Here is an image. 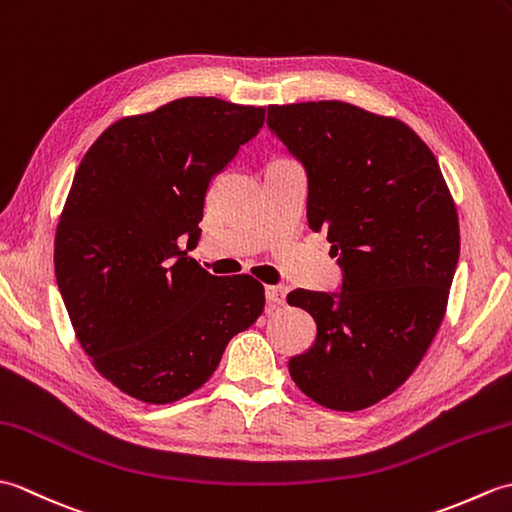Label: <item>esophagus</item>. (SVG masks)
Here are the masks:
<instances>
[{
  "label": "esophagus",
  "mask_w": 512,
  "mask_h": 512,
  "mask_svg": "<svg viewBox=\"0 0 512 512\" xmlns=\"http://www.w3.org/2000/svg\"><path fill=\"white\" fill-rule=\"evenodd\" d=\"M266 301L268 308L281 306L286 301V288L284 286H266Z\"/></svg>",
  "instance_id": "34e87169"
}]
</instances>
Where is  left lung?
<instances>
[{
	"label": "left lung",
	"instance_id": "8db88e82",
	"mask_svg": "<svg viewBox=\"0 0 512 512\" xmlns=\"http://www.w3.org/2000/svg\"><path fill=\"white\" fill-rule=\"evenodd\" d=\"M268 129L308 176V224L328 233L341 290H292L317 339L288 361L319 405L358 411L413 374L447 310L458 213L436 156L396 118L343 101L268 107Z\"/></svg>",
	"mask_w": 512,
	"mask_h": 512
}]
</instances>
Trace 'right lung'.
Instances as JSON below:
<instances>
[{
  "mask_svg": "<svg viewBox=\"0 0 512 512\" xmlns=\"http://www.w3.org/2000/svg\"><path fill=\"white\" fill-rule=\"evenodd\" d=\"M264 107L189 96L121 118L83 156L54 239V273L94 367L143 402L180 400L211 378L264 310L248 275L215 277L198 246L204 198Z\"/></svg>",
  "mask_w": 512,
  "mask_h": 512,
  "instance_id": "add662e5",
  "label": "right lung"
}]
</instances>
